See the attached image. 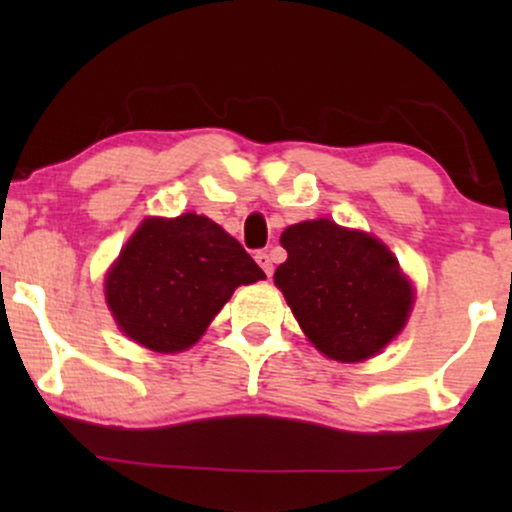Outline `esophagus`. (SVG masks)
<instances>
[{"instance_id": "1", "label": "esophagus", "mask_w": 512, "mask_h": 512, "mask_svg": "<svg viewBox=\"0 0 512 512\" xmlns=\"http://www.w3.org/2000/svg\"><path fill=\"white\" fill-rule=\"evenodd\" d=\"M255 260H257V264H260V267L264 269V274L272 276V272H274V264H272V255H269L267 250H260V252H257Z\"/></svg>"}]
</instances>
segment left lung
I'll list each match as a JSON object with an SVG mask.
<instances>
[{"mask_svg":"<svg viewBox=\"0 0 512 512\" xmlns=\"http://www.w3.org/2000/svg\"><path fill=\"white\" fill-rule=\"evenodd\" d=\"M281 245L289 260L274 284L322 354L356 363L397 337L414 291L380 240L317 219L286 228Z\"/></svg>","mask_w":512,"mask_h":512,"instance_id":"8db88e82","label":"left lung"}]
</instances>
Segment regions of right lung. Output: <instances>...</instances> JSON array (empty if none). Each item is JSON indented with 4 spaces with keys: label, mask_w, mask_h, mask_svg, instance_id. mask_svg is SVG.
<instances>
[{
    "label": "right lung",
    "mask_w": 512,
    "mask_h": 512,
    "mask_svg": "<svg viewBox=\"0 0 512 512\" xmlns=\"http://www.w3.org/2000/svg\"><path fill=\"white\" fill-rule=\"evenodd\" d=\"M264 279L243 245L207 216L146 219L105 279L120 330L158 354L202 337L240 284Z\"/></svg>",
    "instance_id": "obj_1"
}]
</instances>
